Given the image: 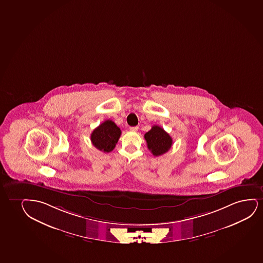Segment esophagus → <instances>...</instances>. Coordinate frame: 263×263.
<instances>
[{
    "instance_id": "34e87169",
    "label": "esophagus",
    "mask_w": 263,
    "mask_h": 263,
    "mask_svg": "<svg viewBox=\"0 0 263 263\" xmlns=\"http://www.w3.org/2000/svg\"><path fill=\"white\" fill-rule=\"evenodd\" d=\"M130 130H132V132H137V130H139V127H130Z\"/></svg>"
}]
</instances>
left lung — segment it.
<instances>
[{"instance_id":"obj_1","label":"left lung","mask_w":263,"mask_h":263,"mask_svg":"<svg viewBox=\"0 0 263 263\" xmlns=\"http://www.w3.org/2000/svg\"><path fill=\"white\" fill-rule=\"evenodd\" d=\"M148 149L155 157L166 153L173 145V139L162 127L154 125L151 130L144 135Z\"/></svg>"}]
</instances>
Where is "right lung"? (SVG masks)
I'll return each mask as SVG.
<instances>
[{"label":"right lung","mask_w":263,"mask_h":263,"mask_svg":"<svg viewBox=\"0 0 263 263\" xmlns=\"http://www.w3.org/2000/svg\"><path fill=\"white\" fill-rule=\"evenodd\" d=\"M121 133L119 127L113 121L106 120L92 132L90 140L96 148L108 153L116 147Z\"/></svg>","instance_id":"1"}]
</instances>
